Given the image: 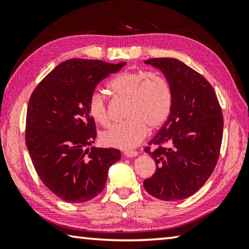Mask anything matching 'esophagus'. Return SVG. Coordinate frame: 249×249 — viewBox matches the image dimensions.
Instances as JSON below:
<instances>
[{
    "label": "esophagus",
    "mask_w": 249,
    "mask_h": 249,
    "mask_svg": "<svg viewBox=\"0 0 249 249\" xmlns=\"http://www.w3.org/2000/svg\"><path fill=\"white\" fill-rule=\"evenodd\" d=\"M138 155L137 151H134V150H127V151H124V156L127 158H134L136 157Z\"/></svg>",
    "instance_id": "1"
}]
</instances>
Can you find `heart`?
Masks as SVG:
<instances>
[{
  "label": "heart",
  "mask_w": 249,
  "mask_h": 249,
  "mask_svg": "<svg viewBox=\"0 0 249 249\" xmlns=\"http://www.w3.org/2000/svg\"><path fill=\"white\" fill-rule=\"evenodd\" d=\"M109 88L117 98L128 100L125 112L128 120L101 134V141L105 146L132 149L144 140L148 127L151 130L160 128L170 115L171 88L160 75L147 71L126 70L111 80ZM88 108L96 123L108 125V107L102 92H92Z\"/></svg>",
  "instance_id": "1"
}]
</instances>
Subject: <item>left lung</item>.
I'll return each instance as SVG.
<instances>
[{"mask_svg":"<svg viewBox=\"0 0 249 249\" xmlns=\"http://www.w3.org/2000/svg\"><path fill=\"white\" fill-rule=\"evenodd\" d=\"M158 69L172 92L170 115L145 148L156 171L144 180L159 200L179 201L199 190L216 166L223 137V115L215 92L200 73L175 58L145 60Z\"/></svg>","mask_w":249,"mask_h":249,"instance_id":"left-lung-1","label":"left lung"}]
</instances>
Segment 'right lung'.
Masks as SVG:
<instances>
[{
	"mask_svg": "<svg viewBox=\"0 0 249 249\" xmlns=\"http://www.w3.org/2000/svg\"><path fill=\"white\" fill-rule=\"evenodd\" d=\"M125 65L70 59L46 75L29 99L27 149L41 181L61 200L93 199L104 189L109 167L121 159L115 148H90L96 132L88 103L101 80Z\"/></svg>",
	"mask_w": 249,
	"mask_h": 249,
	"instance_id": "obj_1",
	"label": "right lung"
}]
</instances>
